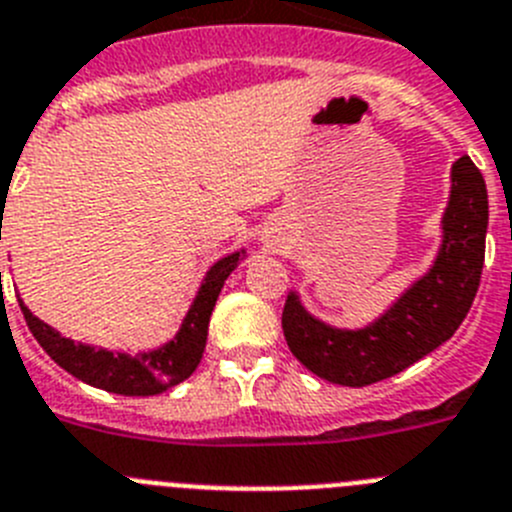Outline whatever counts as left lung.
<instances>
[{
	"instance_id": "left-lung-1",
	"label": "left lung",
	"mask_w": 512,
	"mask_h": 512,
	"mask_svg": "<svg viewBox=\"0 0 512 512\" xmlns=\"http://www.w3.org/2000/svg\"><path fill=\"white\" fill-rule=\"evenodd\" d=\"M442 243L429 271L363 327L314 317L292 289L281 327L294 358L337 386H370L401 373L457 332L480 287L485 264L487 187L467 154L452 164Z\"/></svg>"
}]
</instances>
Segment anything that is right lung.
<instances>
[{"mask_svg":"<svg viewBox=\"0 0 512 512\" xmlns=\"http://www.w3.org/2000/svg\"><path fill=\"white\" fill-rule=\"evenodd\" d=\"M243 259H246V248L225 253L223 259L215 261L205 271L198 294L187 307V314L182 317V325L175 332V337L137 355L126 353V350L96 348V345H86V342H75L73 337L60 335L55 327L35 317L22 299L20 309L42 350L60 368L75 375L78 381L109 393H119V396H157V393L175 388L198 368L205 340H208L210 314L218 302L220 289Z\"/></svg>","mask_w":512,"mask_h":512,"instance_id":"1","label":"right lung"}]
</instances>
